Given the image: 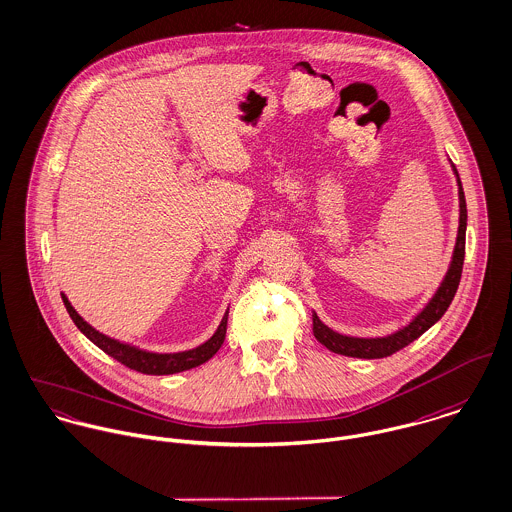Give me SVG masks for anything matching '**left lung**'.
Returning <instances> with one entry per match:
<instances>
[{
  "mask_svg": "<svg viewBox=\"0 0 512 512\" xmlns=\"http://www.w3.org/2000/svg\"><path fill=\"white\" fill-rule=\"evenodd\" d=\"M454 174L458 178V195H460V227H458V236H456V246H454V254H452V262L450 268L446 272V276L442 279L440 287L436 289V293L432 295V299L424 305V309L419 315L403 328H399L393 334L381 336V338H358V336H344L334 332L317 317V313H313V334L315 338L326 346L330 352L334 354H342V356H350V358H364V360H373V358H387L391 354H395L397 350L409 346L413 340H417L420 334H424L430 326L438 323L442 319V315L448 311L458 285L462 278V268H464L465 256V227H467V209H465L464 187L460 182L458 170L452 164Z\"/></svg>",
  "mask_w": 512,
  "mask_h": 512,
  "instance_id": "left-lung-1",
  "label": "left lung"
}]
</instances>
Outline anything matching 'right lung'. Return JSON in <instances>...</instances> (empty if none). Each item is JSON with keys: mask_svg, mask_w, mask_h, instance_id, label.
<instances>
[{"mask_svg": "<svg viewBox=\"0 0 512 512\" xmlns=\"http://www.w3.org/2000/svg\"><path fill=\"white\" fill-rule=\"evenodd\" d=\"M62 301H64V307H66L70 319L74 321V325L78 326L80 332L86 334L97 348H101L107 356L115 358L123 366L131 368L135 372L146 373V375H170V373L186 372V370L205 364L207 360H211L219 352V348L225 342V334H227L229 311L225 313V317H223L219 328L215 330V334L197 348H191L186 352H174V354L146 352V350H140L133 344L109 338L103 332L95 330L92 325H88L78 315V311L72 307V303L68 301V297L64 293H62Z\"/></svg>", "mask_w": 512, "mask_h": 512, "instance_id": "1", "label": "right lung"}]
</instances>
